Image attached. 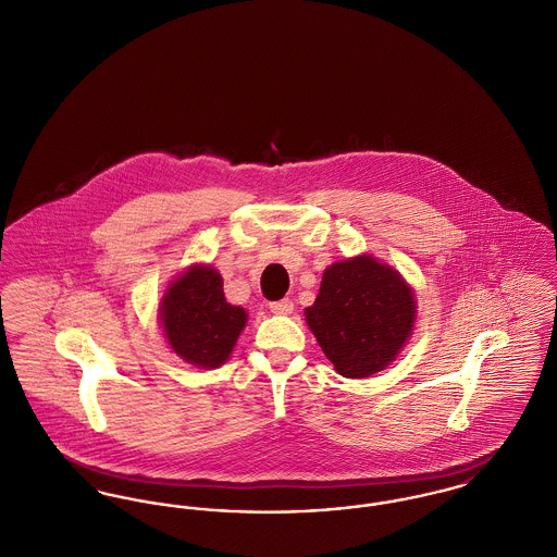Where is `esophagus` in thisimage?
<instances>
[{
  "label": "esophagus",
  "instance_id": "1",
  "mask_svg": "<svg viewBox=\"0 0 557 557\" xmlns=\"http://www.w3.org/2000/svg\"><path fill=\"white\" fill-rule=\"evenodd\" d=\"M268 308H270L274 314H292L294 301H292L289 297H285V299H278V301H270Z\"/></svg>",
  "mask_w": 557,
  "mask_h": 557
}]
</instances>
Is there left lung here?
I'll use <instances>...</instances> for the list:
<instances>
[{
    "instance_id": "left-lung-1",
    "label": "left lung",
    "mask_w": 557,
    "mask_h": 557,
    "mask_svg": "<svg viewBox=\"0 0 557 557\" xmlns=\"http://www.w3.org/2000/svg\"><path fill=\"white\" fill-rule=\"evenodd\" d=\"M413 312L406 281L391 265L361 256L325 270L306 321L339 375L368 377L397 357Z\"/></svg>"
}]
</instances>
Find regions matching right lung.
Here are the masks:
<instances>
[{
    "label": "right lung",
    "mask_w": 557,
    "mask_h": 557,
    "mask_svg": "<svg viewBox=\"0 0 557 557\" xmlns=\"http://www.w3.org/2000/svg\"><path fill=\"white\" fill-rule=\"evenodd\" d=\"M162 325L171 348L198 368H220L247 323V312L223 296L222 276L194 265L162 299Z\"/></svg>",
    "instance_id": "add662e5"
}]
</instances>
